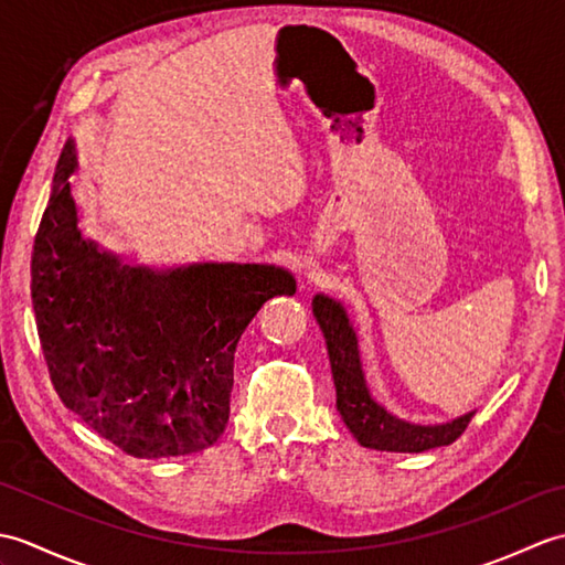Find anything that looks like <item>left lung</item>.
<instances>
[{
	"label": "left lung",
	"mask_w": 565,
	"mask_h": 565,
	"mask_svg": "<svg viewBox=\"0 0 565 565\" xmlns=\"http://www.w3.org/2000/svg\"><path fill=\"white\" fill-rule=\"evenodd\" d=\"M313 313L326 334L334 391H338V411L362 447L379 451H427L459 439L473 413H468L447 425H413L395 417L386 407L371 398L362 362H359L356 332L347 318L344 308L328 296L313 298Z\"/></svg>",
	"instance_id": "1"
}]
</instances>
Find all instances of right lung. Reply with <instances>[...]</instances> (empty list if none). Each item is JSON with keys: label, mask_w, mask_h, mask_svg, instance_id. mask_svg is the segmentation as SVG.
Masks as SVG:
<instances>
[{"label": "right lung", "mask_w": 565, "mask_h": 565, "mask_svg": "<svg viewBox=\"0 0 565 565\" xmlns=\"http://www.w3.org/2000/svg\"><path fill=\"white\" fill-rule=\"evenodd\" d=\"M75 164L65 142L31 259L53 386L136 459L206 449L231 417L239 334L264 301L296 294L294 276L264 264L136 267L82 233L67 182Z\"/></svg>", "instance_id": "1"}]
</instances>
